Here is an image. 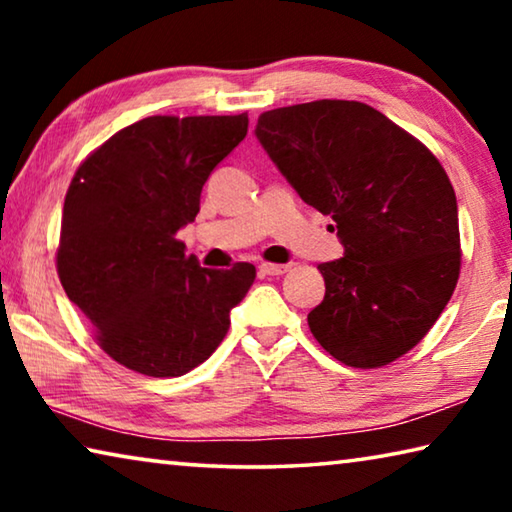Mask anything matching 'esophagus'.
Returning <instances> with one entry per match:
<instances>
[{"instance_id": "1", "label": "esophagus", "mask_w": 512, "mask_h": 512, "mask_svg": "<svg viewBox=\"0 0 512 512\" xmlns=\"http://www.w3.org/2000/svg\"><path fill=\"white\" fill-rule=\"evenodd\" d=\"M289 271V264H262L259 273L262 275H284Z\"/></svg>"}]
</instances>
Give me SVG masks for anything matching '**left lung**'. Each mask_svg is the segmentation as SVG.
<instances>
[{"label": "left lung", "instance_id": "8db88e82", "mask_svg": "<svg viewBox=\"0 0 512 512\" xmlns=\"http://www.w3.org/2000/svg\"><path fill=\"white\" fill-rule=\"evenodd\" d=\"M255 135L302 201L332 216L345 248L318 266L314 339L352 368L400 359L443 314L461 273L456 194L438 158L359 101L268 110Z\"/></svg>", "mask_w": 512, "mask_h": 512}]
</instances>
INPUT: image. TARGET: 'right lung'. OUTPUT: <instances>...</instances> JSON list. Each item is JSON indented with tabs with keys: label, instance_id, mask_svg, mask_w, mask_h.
<instances>
[{
	"label": "right lung",
	"instance_id": "right-lung-1",
	"mask_svg": "<svg viewBox=\"0 0 512 512\" xmlns=\"http://www.w3.org/2000/svg\"><path fill=\"white\" fill-rule=\"evenodd\" d=\"M248 115H155L121 128L69 183L56 268L108 357L146 377H180L219 348L255 266L201 268L176 235L196 219L216 164Z\"/></svg>",
	"mask_w": 512,
	"mask_h": 512
}]
</instances>
